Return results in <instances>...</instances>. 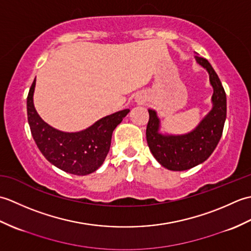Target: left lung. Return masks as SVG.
I'll return each instance as SVG.
<instances>
[{
    "label": "left lung",
    "instance_id": "obj_1",
    "mask_svg": "<svg viewBox=\"0 0 251 251\" xmlns=\"http://www.w3.org/2000/svg\"><path fill=\"white\" fill-rule=\"evenodd\" d=\"M195 59L209 73L214 87V108L196 129L183 136H163L158 134L159 121L155 111L149 110L148 146L162 166L175 172L190 169L211 155L222 136L226 117V96L220 78L207 59L200 56H195Z\"/></svg>",
    "mask_w": 251,
    "mask_h": 251
}]
</instances>
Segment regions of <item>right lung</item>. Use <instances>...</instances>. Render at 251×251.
<instances>
[{"mask_svg":"<svg viewBox=\"0 0 251 251\" xmlns=\"http://www.w3.org/2000/svg\"><path fill=\"white\" fill-rule=\"evenodd\" d=\"M35 79L32 83L26 112L32 137L47 161L63 172L85 176L96 172L108 155L112 132L127 115L125 109L103 117L79 132L59 131L41 119L33 105Z\"/></svg>","mask_w":251,"mask_h":251,"instance_id":"add662e5","label":"right lung"}]
</instances>
